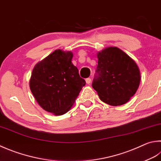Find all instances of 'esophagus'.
I'll use <instances>...</instances> for the list:
<instances>
[{"label":"esophagus","instance_id":"obj_1","mask_svg":"<svg viewBox=\"0 0 161 161\" xmlns=\"http://www.w3.org/2000/svg\"><path fill=\"white\" fill-rule=\"evenodd\" d=\"M86 82L87 84H90V83H91V78H86Z\"/></svg>","mask_w":161,"mask_h":161}]
</instances>
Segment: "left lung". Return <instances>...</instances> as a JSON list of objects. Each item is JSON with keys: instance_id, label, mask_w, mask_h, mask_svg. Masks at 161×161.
I'll return each instance as SVG.
<instances>
[{"instance_id": "8db88e82", "label": "left lung", "mask_w": 161, "mask_h": 161, "mask_svg": "<svg viewBox=\"0 0 161 161\" xmlns=\"http://www.w3.org/2000/svg\"><path fill=\"white\" fill-rule=\"evenodd\" d=\"M98 76L92 87L106 104L120 106L135 95L141 80L140 71L131 57L117 47H108L97 54Z\"/></svg>"}]
</instances>
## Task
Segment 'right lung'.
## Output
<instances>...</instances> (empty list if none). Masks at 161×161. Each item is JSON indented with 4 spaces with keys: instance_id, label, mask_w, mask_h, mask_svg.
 Masks as SVG:
<instances>
[{
    "instance_id": "right-lung-1",
    "label": "right lung",
    "mask_w": 161,
    "mask_h": 161,
    "mask_svg": "<svg viewBox=\"0 0 161 161\" xmlns=\"http://www.w3.org/2000/svg\"><path fill=\"white\" fill-rule=\"evenodd\" d=\"M71 51L56 50L33 69L29 87L38 104L55 116L68 112L86 81L71 60Z\"/></svg>"
}]
</instances>
